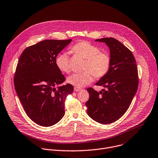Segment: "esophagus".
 <instances>
[{
  "instance_id": "1",
  "label": "esophagus",
  "mask_w": 158,
  "mask_h": 158,
  "mask_svg": "<svg viewBox=\"0 0 158 158\" xmlns=\"http://www.w3.org/2000/svg\"><path fill=\"white\" fill-rule=\"evenodd\" d=\"M80 90H81V89L78 88V87H75V88H74V91L75 92H78Z\"/></svg>"
}]
</instances>
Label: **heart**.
Masks as SVG:
<instances>
[{
	"label": "heart",
	"mask_w": 158,
	"mask_h": 158,
	"mask_svg": "<svg viewBox=\"0 0 158 158\" xmlns=\"http://www.w3.org/2000/svg\"><path fill=\"white\" fill-rule=\"evenodd\" d=\"M72 52L85 60L83 69L86 71L74 73L68 78V82L77 87H82L90 83L95 77L100 79L108 73L111 60L109 55L101 52L100 49L88 42L80 41L72 48ZM56 65L61 72L68 73L70 72L69 59L67 52L58 55L55 60Z\"/></svg>",
	"instance_id": "heart-1"
}]
</instances>
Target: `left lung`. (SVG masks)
<instances>
[{"label":"left lung","mask_w":158,"mask_h":158,"mask_svg":"<svg viewBox=\"0 0 158 158\" xmlns=\"http://www.w3.org/2000/svg\"><path fill=\"white\" fill-rule=\"evenodd\" d=\"M95 41L108 46L111 64L106 75L95 84L106 90L98 92L91 87L87 89L90 97L85 105L90 118L107 124L119 119L129 109L138 88L137 68L132 52L118 40L105 38Z\"/></svg>","instance_id":"1"}]
</instances>
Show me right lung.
Masks as SVG:
<instances>
[{
    "label": "right lung",
    "mask_w": 158,
    "mask_h": 158,
    "mask_svg": "<svg viewBox=\"0 0 158 158\" xmlns=\"http://www.w3.org/2000/svg\"><path fill=\"white\" fill-rule=\"evenodd\" d=\"M72 40H47L26 48L17 63L15 90L27 116L43 127L53 126L64 115V101L73 86L56 65L60 52Z\"/></svg>",
    "instance_id": "add662e5"
}]
</instances>
